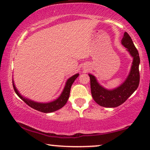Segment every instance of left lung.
<instances>
[{
	"instance_id": "1",
	"label": "left lung",
	"mask_w": 150,
	"mask_h": 150,
	"mask_svg": "<svg viewBox=\"0 0 150 150\" xmlns=\"http://www.w3.org/2000/svg\"><path fill=\"white\" fill-rule=\"evenodd\" d=\"M121 44L127 48V51L133 58L131 69L125 81L119 86L113 89H107L98 82L95 76L89 74L92 96L95 102L105 108H116L123 103L134 92L139 85V52L135 47L131 37L127 32L124 33Z\"/></svg>"
}]
</instances>
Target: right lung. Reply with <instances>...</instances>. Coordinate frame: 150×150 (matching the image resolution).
<instances>
[{
    "mask_svg": "<svg viewBox=\"0 0 150 150\" xmlns=\"http://www.w3.org/2000/svg\"><path fill=\"white\" fill-rule=\"evenodd\" d=\"M79 76V74H76L73 75L72 76L69 77V79L66 81L65 87L62 91L61 94L57 98L54 100L50 101L47 103H42V102H37L31 99L26 98L23 96L22 94L19 92V91L17 89L16 87L14 84V81L13 79V87L14 89L16 94L18 95L19 98L24 101L26 104H28L31 108L34 109V110L39 111V112H44V113H50V112H54L55 111H57L63 108V107L66 104L67 102L68 98L69 97V94H70L71 87L73 83L76 79V78Z\"/></svg>",
    "mask_w": 150,
    "mask_h": 150,
    "instance_id": "add662e5",
    "label": "right lung"
}]
</instances>
